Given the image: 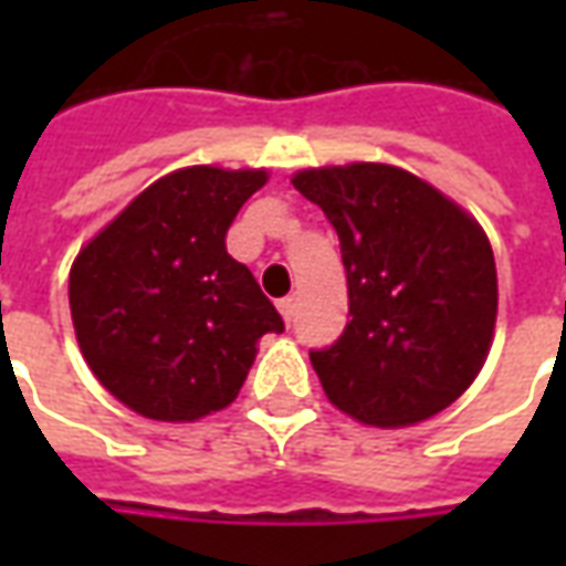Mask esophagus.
Instances as JSON below:
<instances>
[{
    "mask_svg": "<svg viewBox=\"0 0 566 566\" xmlns=\"http://www.w3.org/2000/svg\"><path fill=\"white\" fill-rule=\"evenodd\" d=\"M294 308H296L294 296H284V300H279V312H282V318H284V321L294 318Z\"/></svg>",
    "mask_w": 566,
    "mask_h": 566,
    "instance_id": "obj_1",
    "label": "esophagus"
}]
</instances>
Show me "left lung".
Listing matches in <instances>:
<instances>
[{"label":"left lung","mask_w":566,"mask_h":566,"mask_svg":"<svg viewBox=\"0 0 566 566\" xmlns=\"http://www.w3.org/2000/svg\"><path fill=\"white\" fill-rule=\"evenodd\" d=\"M294 187L339 235L348 315L331 348L308 352L324 394L373 427H409L461 397L497 321L485 230L418 175L385 163L303 169Z\"/></svg>","instance_id":"1"}]
</instances>
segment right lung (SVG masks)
<instances>
[{
    "mask_svg": "<svg viewBox=\"0 0 566 566\" xmlns=\"http://www.w3.org/2000/svg\"><path fill=\"white\" fill-rule=\"evenodd\" d=\"M263 169L190 166L163 175L81 248L69 308L81 355L124 406L197 421L235 400L263 333L284 321L227 230Z\"/></svg>",
    "mask_w": 566,
    "mask_h": 566,
    "instance_id": "1",
    "label": "right lung"
}]
</instances>
